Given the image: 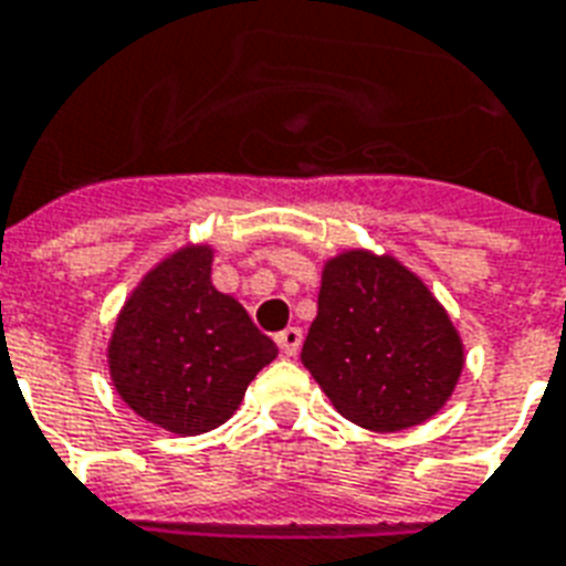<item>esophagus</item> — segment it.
<instances>
[{
  "instance_id": "1",
  "label": "esophagus",
  "mask_w": 566,
  "mask_h": 566,
  "mask_svg": "<svg viewBox=\"0 0 566 566\" xmlns=\"http://www.w3.org/2000/svg\"><path fill=\"white\" fill-rule=\"evenodd\" d=\"M275 344H279V350H282L284 356H296L302 347V329L300 326H287V329L275 335Z\"/></svg>"
}]
</instances>
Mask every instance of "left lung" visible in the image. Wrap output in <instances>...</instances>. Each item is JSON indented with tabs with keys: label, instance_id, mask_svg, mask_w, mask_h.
I'll return each mask as SVG.
<instances>
[{
	"label": "left lung",
	"instance_id": "8db88e82",
	"mask_svg": "<svg viewBox=\"0 0 566 566\" xmlns=\"http://www.w3.org/2000/svg\"><path fill=\"white\" fill-rule=\"evenodd\" d=\"M302 365L340 416L391 433L446 407L463 370V340L416 273L391 254L353 249L323 266Z\"/></svg>",
	"mask_w": 566,
	"mask_h": 566
}]
</instances>
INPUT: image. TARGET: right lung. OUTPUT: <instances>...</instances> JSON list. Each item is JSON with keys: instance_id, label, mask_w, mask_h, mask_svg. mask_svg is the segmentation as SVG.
<instances>
[{"instance_id": "obj_1", "label": "right lung", "mask_w": 566, "mask_h": 566, "mask_svg": "<svg viewBox=\"0 0 566 566\" xmlns=\"http://www.w3.org/2000/svg\"><path fill=\"white\" fill-rule=\"evenodd\" d=\"M210 264V245L159 261L129 293L109 340L120 400L180 437L226 424L254 374L279 356L243 305L216 291Z\"/></svg>"}]
</instances>
